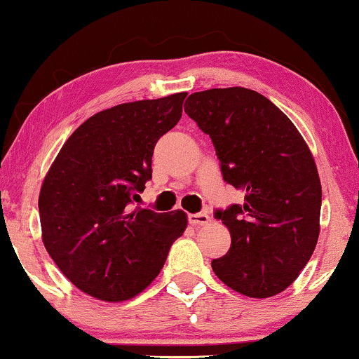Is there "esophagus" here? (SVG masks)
<instances>
[{
    "label": "esophagus",
    "mask_w": 359,
    "mask_h": 359,
    "mask_svg": "<svg viewBox=\"0 0 359 359\" xmlns=\"http://www.w3.org/2000/svg\"><path fill=\"white\" fill-rule=\"evenodd\" d=\"M210 222L209 214L198 212V214H189V224L192 226H205V224Z\"/></svg>",
    "instance_id": "esophagus-1"
}]
</instances>
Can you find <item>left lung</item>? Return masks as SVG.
<instances>
[{
	"instance_id": "obj_1",
	"label": "left lung",
	"mask_w": 359,
	"mask_h": 359,
	"mask_svg": "<svg viewBox=\"0 0 359 359\" xmlns=\"http://www.w3.org/2000/svg\"><path fill=\"white\" fill-rule=\"evenodd\" d=\"M184 110L212 140L224 180L244 192V204L215 210L231 249L212 271L244 296L279 294L319 237L321 182L309 147L273 102L243 86L189 95Z\"/></svg>"
}]
</instances>
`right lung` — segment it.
Returning a JSON list of instances; mask_svg holds the SVG:
<instances>
[{
  "mask_svg": "<svg viewBox=\"0 0 359 359\" xmlns=\"http://www.w3.org/2000/svg\"><path fill=\"white\" fill-rule=\"evenodd\" d=\"M187 93L111 107L72 133L43 180V244L80 291L137 296L157 278L187 214L133 209L152 179L154 147L182 116Z\"/></svg>",
  "mask_w": 359,
  "mask_h": 359,
  "instance_id": "add662e5",
  "label": "right lung"
}]
</instances>
